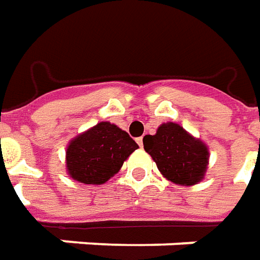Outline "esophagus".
<instances>
[{"instance_id": "34e87169", "label": "esophagus", "mask_w": 260, "mask_h": 260, "mask_svg": "<svg viewBox=\"0 0 260 260\" xmlns=\"http://www.w3.org/2000/svg\"><path fill=\"white\" fill-rule=\"evenodd\" d=\"M137 142H138V145L141 148L144 147V141H142V137H139V138H137Z\"/></svg>"}]
</instances>
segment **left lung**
<instances>
[{
    "mask_svg": "<svg viewBox=\"0 0 260 260\" xmlns=\"http://www.w3.org/2000/svg\"><path fill=\"white\" fill-rule=\"evenodd\" d=\"M144 149L173 183L192 185L204 177L209 159L207 147L177 123H162L155 135H145Z\"/></svg>",
    "mask_w": 260,
    "mask_h": 260,
    "instance_id": "1",
    "label": "left lung"
}]
</instances>
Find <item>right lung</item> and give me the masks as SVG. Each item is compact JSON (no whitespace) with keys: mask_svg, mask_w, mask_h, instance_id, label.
Returning a JSON list of instances; mask_svg holds the SVG:
<instances>
[{"mask_svg":"<svg viewBox=\"0 0 260 260\" xmlns=\"http://www.w3.org/2000/svg\"><path fill=\"white\" fill-rule=\"evenodd\" d=\"M137 148L125 131L101 122L70 142L66 152L69 174L83 184L106 183Z\"/></svg>","mask_w":260,"mask_h":260,"instance_id":"right-lung-1","label":"right lung"}]
</instances>
